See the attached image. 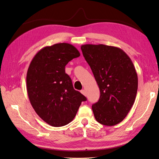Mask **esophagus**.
Returning a JSON list of instances; mask_svg holds the SVG:
<instances>
[{
    "instance_id": "34e87169",
    "label": "esophagus",
    "mask_w": 159,
    "mask_h": 159,
    "mask_svg": "<svg viewBox=\"0 0 159 159\" xmlns=\"http://www.w3.org/2000/svg\"><path fill=\"white\" fill-rule=\"evenodd\" d=\"M81 93H82L83 95H84V96H86V95H87V93H86V91H85V90H81Z\"/></svg>"
}]
</instances>
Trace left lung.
Masks as SVG:
<instances>
[{"mask_svg": "<svg viewBox=\"0 0 159 159\" xmlns=\"http://www.w3.org/2000/svg\"><path fill=\"white\" fill-rule=\"evenodd\" d=\"M80 48L100 91L98 102L92 106L95 119L107 126L119 124L129 112L137 94L134 64L119 47L88 44Z\"/></svg>", "mask_w": 159, "mask_h": 159, "instance_id": "8db88e82", "label": "left lung"}]
</instances>
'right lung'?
I'll return each mask as SVG.
<instances>
[{
  "label": "right lung",
  "mask_w": 159,
  "mask_h": 159,
  "mask_svg": "<svg viewBox=\"0 0 159 159\" xmlns=\"http://www.w3.org/2000/svg\"><path fill=\"white\" fill-rule=\"evenodd\" d=\"M80 56L69 43H57L40 49L28 69L26 85L30 104L36 114L53 127H62L74 119L87 98L74 89L65 66Z\"/></svg>",
  "instance_id": "add662e5"
}]
</instances>
